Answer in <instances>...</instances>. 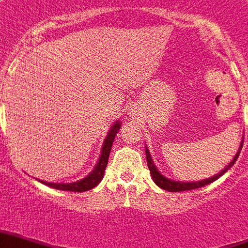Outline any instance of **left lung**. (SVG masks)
<instances>
[{
    "label": "left lung",
    "instance_id": "left-lung-1",
    "mask_svg": "<svg viewBox=\"0 0 248 248\" xmlns=\"http://www.w3.org/2000/svg\"><path fill=\"white\" fill-rule=\"evenodd\" d=\"M242 144L239 145V149H238V152L235 154L234 158L230 161L229 165H226L224 170H221L220 173L216 175H213L211 178H207V179H203V181H198V182H179V181H171V179L166 178L164 175L160 173L156 168V165L154 164L152 161V157H151V154H149L148 148H145V156H147V162H148V168H149V171H151V175H152V179L155 181V183L157 185L158 187H161L162 190H166V191H170V192H179V191H188V190H195V188H200V187H204L209 185V183H212L213 181H216L221 177V175L226 173L228 170L234 165V162L237 161L238 156L241 154V149H242Z\"/></svg>",
    "mask_w": 248,
    "mask_h": 248
}]
</instances>
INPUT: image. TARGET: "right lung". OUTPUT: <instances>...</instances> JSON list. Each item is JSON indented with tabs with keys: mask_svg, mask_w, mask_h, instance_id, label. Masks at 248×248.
<instances>
[{
	"mask_svg": "<svg viewBox=\"0 0 248 248\" xmlns=\"http://www.w3.org/2000/svg\"><path fill=\"white\" fill-rule=\"evenodd\" d=\"M121 127V122L117 121L116 124L111 126V128L109 130L107 135V139L104 140L103 148H101V155H100L99 162L96 164L94 169L91 171V174H88L86 178L80 179V181H77V182L73 183H49L44 182V181H40L41 183H44L46 186L53 187V188H57V190H62V191H74V192H83L88 191L91 188H93L101 182V179L104 177V173H105V169H107L108 165V158H109V154H110L111 144L114 141V138H116L117 132Z\"/></svg>",
	"mask_w": 248,
	"mask_h": 248,
	"instance_id": "obj_1",
	"label": "right lung"
}]
</instances>
